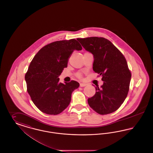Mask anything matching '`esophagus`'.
<instances>
[{
	"instance_id": "obj_1",
	"label": "esophagus",
	"mask_w": 153,
	"mask_h": 153,
	"mask_svg": "<svg viewBox=\"0 0 153 153\" xmlns=\"http://www.w3.org/2000/svg\"><path fill=\"white\" fill-rule=\"evenodd\" d=\"M87 84H85V83H80V86L81 87H85L86 86Z\"/></svg>"
}]
</instances>
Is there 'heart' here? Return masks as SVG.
I'll list each match as a JSON object with an SVG mask.
<instances>
[{"mask_svg": "<svg viewBox=\"0 0 153 153\" xmlns=\"http://www.w3.org/2000/svg\"><path fill=\"white\" fill-rule=\"evenodd\" d=\"M78 76H80L81 75H80V74H78Z\"/></svg>", "mask_w": 153, "mask_h": 153, "instance_id": "1", "label": "heart"}]
</instances>
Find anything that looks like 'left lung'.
Segmentation results:
<instances>
[{"mask_svg": "<svg viewBox=\"0 0 153 153\" xmlns=\"http://www.w3.org/2000/svg\"><path fill=\"white\" fill-rule=\"evenodd\" d=\"M94 58L93 70L102 76L103 84L96 87L89 106L100 115L115 112L123 104L129 90L131 74L122 53L109 40L102 37L77 38Z\"/></svg>", "mask_w": 153, "mask_h": 153, "instance_id": "8db88e82", "label": "left lung"}]
</instances>
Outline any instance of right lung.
Returning a JSON list of instances; mask_svg holds the SVG:
<instances>
[{
    "label": "right lung",
    "mask_w": 153,
    "mask_h": 153,
    "mask_svg": "<svg viewBox=\"0 0 153 153\" xmlns=\"http://www.w3.org/2000/svg\"><path fill=\"white\" fill-rule=\"evenodd\" d=\"M76 39L62 40L48 44L39 50L25 74L27 90L36 107L45 114L57 115L69 105L73 91L79 83L72 80L64 84L58 77L67 67L74 51H81Z\"/></svg>",
    "instance_id": "obj_1"
}]
</instances>
